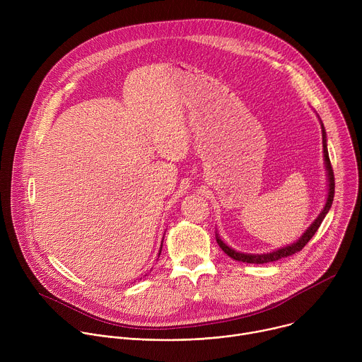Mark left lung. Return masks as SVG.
<instances>
[{
	"mask_svg": "<svg viewBox=\"0 0 362 362\" xmlns=\"http://www.w3.org/2000/svg\"><path fill=\"white\" fill-rule=\"evenodd\" d=\"M318 116V115H317ZM320 119V116H318ZM320 123H321V132H322V147H324V163H325V170H327V182H328V194H327V200H325V204L322 211L320 212V215L317 216V219L309 225L306 228V230L302 233V236L291 243V245H286L284 247H279V249H275L272 252H267V253H245V252H239V250H235L233 247H230L228 243H225L219 233L216 232V242L218 245L221 246V249L228 255L230 256L232 259L235 261H239V262H245V264H267V262H275L278 259H281V257H286V256H291L296 252H299L309 240H311V238L315 235V232L318 230V228L321 226L324 218L327 216V214L329 212L331 206H332V200H334V193H335V180H334V172H332V168H331V162H329V156H328V147H327V132H325V127H324V123L321 122L320 119Z\"/></svg>",
	"mask_w": 362,
	"mask_h": 362,
	"instance_id": "left-lung-1",
	"label": "left lung"
}]
</instances>
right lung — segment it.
I'll return each instance as SVG.
<instances>
[{
	"instance_id": "obj_1",
	"label": "right lung",
	"mask_w": 362,
	"mask_h": 362,
	"mask_svg": "<svg viewBox=\"0 0 362 362\" xmlns=\"http://www.w3.org/2000/svg\"><path fill=\"white\" fill-rule=\"evenodd\" d=\"M162 246H163V240H162ZM162 246H160V250H159V256H160V253H162Z\"/></svg>"
}]
</instances>
